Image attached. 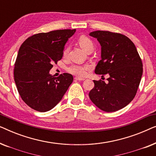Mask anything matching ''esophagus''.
I'll return each mask as SVG.
<instances>
[{
    "mask_svg": "<svg viewBox=\"0 0 156 156\" xmlns=\"http://www.w3.org/2000/svg\"><path fill=\"white\" fill-rule=\"evenodd\" d=\"M76 80H78V81H84L85 79L84 78H82V77H75L74 78Z\"/></svg>",
    "mask_w": 156,
    "mask_h": 156,
    "instance_id": "34e87169",
    "label": "esophagus"
}]
</instances>
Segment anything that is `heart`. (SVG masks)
<instances>
[{
    "label": "heart",
    "instance_id": "heart-1",
    "mask_svg": "<svg viewBox=\"0 0 156 156\" xmlns=\"http://www.w3.org/2000/svg\"><path fill=\"white\" fill-rule=\"evenodd\" d=\"M78 43L84 50L87 52H91L94 48V42L91 40L90 38L87 37L85 35H81L79 37ZM69 47L66 46L64 48L62 54L64 57H66L69 52ZM90 66L89 65H80V64H74L69 66L67 68V71L72 74L78 76H84L87 75V71L90 69Z\"/></svg>",
    "mask_w": 156,
    "mask_h": 156
}]
</instances>
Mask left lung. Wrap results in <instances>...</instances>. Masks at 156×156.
<instances>
[{"label":"left lung","mask_w":156,"mask_h":156,"mask_svg":"<svg viewBox=\"0 0 156 156\" xmlns=\"http://www.w3.org/2000/svg\"><path fill=\"white\" fill-rule=\"evenodd\" d=\"M101 47V59L95 68L97 74H108V82L94 80L89 94L100 109L114 112L127 106L135 97L143 74L141 59L133 42L126 36L109 31L89 33Z\"/></svg>","instance_id":"8db88e82"}]
</instances>
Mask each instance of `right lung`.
<instances>
[{
    "mask_svg": "<svg viewBox=\"0 0 156 156\" xmlns=\"http://www.w3.org/2000/svg\"><path fill=\"white\" fill-rule=\"evenodd\" d=\"M75 31L57 30L35 34L21 44L15 62L14 80L20 97L33 109H52L73 82L72 74L55 77L50 70L62 59L66 42Z\"/></svg>",
    "mask_w": 156,
    "mask_h": 156,
    "instance_id": "obj_1",
    "label": "right lung"
}]
</instances>
